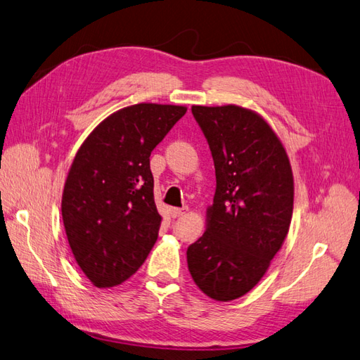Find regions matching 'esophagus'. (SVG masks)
Returning <instances> with one entry per match:
<instances>
[{
	"mask_svg": "<svg viewBox=\"0 0 360 360\" xmlns=\"http://www.w3.org/2000/svg\"><path fill=\"white\" fill-rule=\"evenodd\" d=\"M188 212V207H174L172 209V218H180V217H183L184 215V213H186Z\"/></svg>",
	"mask_w": 360,
	"mask_h": 360,
	"instance_id": "obj_1",
	"label": "esophagus"
}]
</instances>
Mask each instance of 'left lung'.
Listing matches in <instances>:
<instances>
[{"label": "left lung", "mask_w": 360, "mask_h": 360, "mask_svg": "<svg viewBox=\"0 0 360 360\" xmlns=\"http://www.w3.org/2000/svg\"><path fill=\"white\" fill-rule=\"evenodd\" d=\"M215 165L206 233L188 247L197 286L217 301L245 295L264 277L288 235L294 180L283 145L255 112L192 105Z\"/></svg>", "instance_id": "8db88e82"}]
</instances>
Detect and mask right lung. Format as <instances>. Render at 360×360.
<instances>
[{
  "mask_svg": "<svg viewBox=\"0 0 360 360\" xmlns=\"http://www.w3.org/2000/svg\"><path fill=\"white\" fill-rule=\"evenodd\" d=\"M184 113L183 105H130L104 120L75 154L62 218L77 264L95 286L121 285L156 244L162 218L150 156Z\"/></svg>",
  "mask_w": 360,
  "mask_h": 360,
  "instance_id": "add662e5",
  "label": "right lung"
}]
</instances>
